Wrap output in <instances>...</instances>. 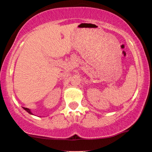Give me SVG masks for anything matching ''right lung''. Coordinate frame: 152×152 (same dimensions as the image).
Returning a JSON list of instances; mask_svg holds the SVG:
<instances>
[{"label": "right lung", "instance_id": "obj_1", "mask_svg": "<svg viewBox=\"0 0 152 152\" xmlns=\"http://www.w3.org/2000/svg\"><path fill=\"white\" fill-rule=\"evenodd\" d=\"M23 109H24V110H26V111H27L28 113H29V114H30L34 115V114H33V113L31 112V110L29 109H28V108H25V107H23Z\"/></svg>", "mask_w": 152, "mask_h": 152}]
</instances>
